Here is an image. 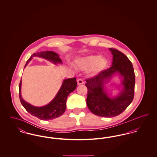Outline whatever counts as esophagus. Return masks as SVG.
<instances>
[{
    "mask_svg": "<svg viewBox=\"0 0 157 157\" xmlns=\"http://www.w3.org/2000/svg\"><path fill=\"white\" fill-rule=\"evenodd\" d=\"M77 83H78V85H83L84 83V82L81 79H78L77 80Z\"/></svg>",
    "mask_w": 157,
    "mask_h": 157,
    "instance_id": "obj_1",
    "label": "esophagus"
}]
</instances>
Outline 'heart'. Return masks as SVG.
I'll return each mask as SVG.
<instances>
[{
	"instance_id": "heart-1",
	"label": "heart",
	"mask_w": 157,
	"mask_h": 157,
	"mask_svg": "<svg viewBox=\"0 0 157 157\" xmlns=\"http://www.w3.org/2000/svg\"><path fill=\"white\" fill-rule=\"evenodd\" d=\"M106 64V58L98 55H88L75 60L76 67L83 71L87 69V74L91 76L98 75L103 71Z\"/></svg>"
}]
</instances>
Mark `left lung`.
Here are the masks:
<instances>
[{
  "label": "left lung",
  "instance_id": "8db88e82",
  "mask_svg": "<svg viewBox=\"0 0 157 157\" xmlns=\"http://www.w3.org/2000/svg\"><path fill=\"white\" fill-rule=\"evenodd\" d=\"M113 55L111 67L96 76L86 79L88 89L86 104L90 111L99 117L111 118L123 112L132 102L134 96L135 73L132 64L123 53L109 48ZM117 74L121 78L120 93L110 97L105 85Z\"/></svg>",
  "mask_w": 157,
  "mask_h": 157
}]
</instances>
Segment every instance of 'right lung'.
<instances>
[{"label":"right lung","instance_id":"1","mask_svg":"<svg viewBox=\"0 0 157 157\" xmlns=\"http://www.w3.org/2000/svg\"><path fill=\"white\" fill-rule=\"evenodd\" d=\"M39 57L48 60L55 65L62 64V61L58 53L52 51H42L33 53L27 60L25 67L30 62L33 57ZM76 78L65 79L63 80L59 91L56 96L48 104L43 106H35L26 102L21 95L22 78L19 86V98L21 104L25 109L32 115L41 120H53L61 116L66 109L67 99L68 95L76 89L77 83Z\"/></svg>","mask_w":157,"mask_h":157}]
</instances>
